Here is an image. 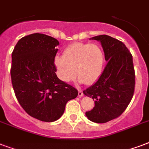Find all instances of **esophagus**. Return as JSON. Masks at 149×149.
<instances>
[{
    "label": "esophagus",
    "instance_id": "esophagus-1",
    "mask_svg": "<svg viewBox=\"0 0 149 149\" xmlns=\"http://www.w3.org/2000/svg\"><path fill=\"white\" fill-rule=\"evenodd\" d=\"M83 96V91L81 89H79V97H82Z\"/></svg>",
    "mask_w": 149,
    "mask_h": 149
}]
</instances>
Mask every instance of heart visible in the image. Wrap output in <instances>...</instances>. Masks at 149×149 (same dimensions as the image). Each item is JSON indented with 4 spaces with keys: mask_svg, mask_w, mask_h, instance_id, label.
Masks as SVG:
<instances>
[{
    "mask_svg": "<svg viewBox=\"0 0 149 149\" xmlns=\"http://www.w3.org/2000/svg\"><path fill=\"white\" fill-rule=\"evenodd\" d=\"M104 53L97 44L77 42L66 48L62 57L55 59L60 79L65 82L79 76V80L87 85L94 83L102 73Z\"/></svg>",
    "mask_w": 149,
    "mask_h": 149,
    "instance_id": "heart-1",
    "label": "heart"
}]
</instances>
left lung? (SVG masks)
<instances>
[{
	"label": "left lung",
	"instance_id": "obj_1",
	"mask_svg": "<svg viewBox=\"0 0 149 149\" xmlns=\"http://www.w3.org/2000/svg\"><path fill=\"white\" fill-rule=\"evenodd\" d=\"M92 40L100 41L107 63L97 81L83 91L95 103L86 115L90 121L104 123L118 118L128 107L134 93L135 71L132 54L122 41L108 35Z\"/></svg>",
	"mask_w": 149,
	"mask_h": 149
}]
</instances>
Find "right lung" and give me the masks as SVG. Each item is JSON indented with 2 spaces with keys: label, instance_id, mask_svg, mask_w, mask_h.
I'll list each match as a JSON object with an SVG mask.
<instances>
[{
  "label": "right lung",
  "instance_id": "add662e5",
  "mask_svg": "<svg viewBox=\"0 0 149 149\" xmlns=\"http://www.w3.org/2000/svg\"><path fill=\"white\" fill-rule=\"evenodd\" d=\"M59 41L43 33L20 39L12 53L11 78L15 95L28 115L43 122L61 117L78 90L56 75L55 56Z\"/></svg>",
  "mask_w": 149,
  "mask_h": 149
}]
</instances>
